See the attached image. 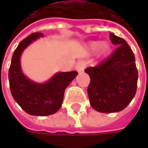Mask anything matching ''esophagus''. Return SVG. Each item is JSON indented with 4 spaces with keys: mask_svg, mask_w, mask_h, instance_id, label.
<instances>
[{
    "mask_svg": "<svg viewBox=\"0 0 148 148\" xmlns=\"http://www.w3.org/2000/svg\"><path fill=\"white\" fill-rule=\"evenodd\" d=\"M86 67V62L84 61H80L77 62V64L76 65V70H77L78 72H81V71H84Z\"/></svg>",
    "mask_w": 148,
    "mask_h": 148,
    "instance_id": "1",
    "label": "esophagus"
}]
</instances>
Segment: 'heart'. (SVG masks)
Wrapping results in <instances>:
<instances>
[{"label": "heart", "mask_w": 148, "mask_h": 148, "mask_svg": "<svg viewBox=\"0 0 148 148\" xmlns=\"http://www.w3.org/2000/svg\"><path fill=\"white\" fill-rule=\"evenodd\" d=\"M99 46V43H93V45H92V48H93V49H96ZM102 50H103V51H106V46H105V45H103V46H102Z\"/></svg>", "instance_id": "heart-1"}]
</instances>
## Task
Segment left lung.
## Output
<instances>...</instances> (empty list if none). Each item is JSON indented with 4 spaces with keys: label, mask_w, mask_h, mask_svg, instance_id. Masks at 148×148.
<instances>
[{
    "label": "left lung",
    "mask_w": 148,
    "mask_h": 148,
    "mask_svg": "<svg viewBox=\"0 0 148 148\" xmlns=\"http://www.w3.org/2000/svg\"><path fill=\"white\" fill-rule=\"evenodd\" d=\"M110 36L118 48L98 65L85 70L90 78L87 89L90 105L101 113L125 109L134 99L138 85L134 52L123 38L112 33Z\"/></svg>",
    "instance_id": "left-lung-1"
}]
</instances>
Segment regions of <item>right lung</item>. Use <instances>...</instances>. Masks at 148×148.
<instances>
[{
    "mask_svg": "<svg viewBox=\"0 0 148 148\" xmlns=\"http://www.w3.org/2000/svg\"><path fill=\"white\" fill-rule=\"evenodd\" d=\"M43 36L41 33H33L24 38L14 50L9 68L10 92L18 105L31 115L46 116L53 114L62 104L64 91L77 71L58 72L48 82L38 84L29 80L22 73L20 58L28 45Z\"/></svg>",
    "mask_w": 148,
    "mask_h": 148,
    "instance_id": "right-lung-1",
    "label": "right lung"
}]
</instances>
